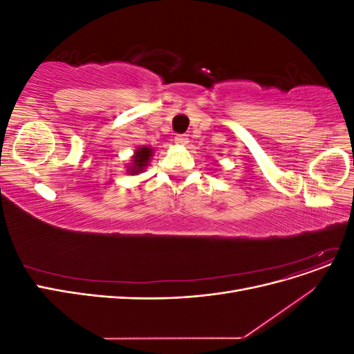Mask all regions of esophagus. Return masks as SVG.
<instances>
[{
	"mask_svg": "<svg viewBox=\"0 0 354 354\" xmlns=\"http://www.w3.org/2000/svg\"><path fill=\"white\" fill-rule=\"evenodd\" d=\"M187 140H189V138H187L186 134H178L174 138V143L178 145V146H185V145H187Z\"/></svg>",
	"mask_w": 354,
	"mask_h": 354,
	"instance_id": "34e87169",
	"label": "esophagus"
}]
</instances>
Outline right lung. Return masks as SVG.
Wrapping results in <instances>:
<instances>
[{
    "label": "right lung",
    "mask_w": 354,
    "mask_h": 354,
    "mask_svg": "<svg viewBox=\"0 0 354 354\" xmlns=\"http://www.w3.org/2000/svg\"><path fill=\"white\" fill-rule=\"evenodd\" d=\"M153 149L151 146H142L137 147L134 155L131 156V162L127 167V173L131 176H137L145 171V168L151 162V158L153 156Z\"/></svg>",
    "instance_id": "obj_1"
}]
</instances>
